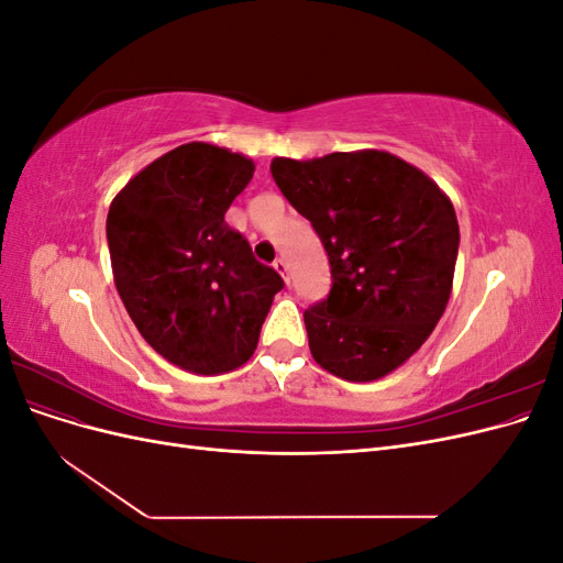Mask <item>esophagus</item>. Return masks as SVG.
I'll list each match as a JSON object with an SVG mask.
<instances>
[{
  "label": "esophagus",
  "mask_w": 563,
  "mask_h": 563,
  "mask_svg": "<svg viewBox=\"0 0 563 563\" xmlns=\"http://www.w3.org/2000/svg\"><path fill=\"white\" fill-rule=\"evenodd\" d=\"M275 269L279 272L282 279L288 284V263H286L284 258H277V261H275Z\"/></svg>",
  "instance_id": "esophagus-1"
}]
</instances>
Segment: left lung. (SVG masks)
<instances>
[{
	"mask_svg": "<svg viewBox=\"0 0 563 563\" xmlns=\"http://www.w3.org/2000/svg\"><path fill=\"white\" fill-rule=\"evenodd\" d=\"M269 172L329 255L331 294L302 314L314 362L350 383L385 378L449 305L460 244L451 199L385 150L275 157Z\"/></svg>",
	"mask_w": 563,
	"mask_h": 563,
	"instance_id": "obj_1",
	"label": "left lung"
}]
</instances>
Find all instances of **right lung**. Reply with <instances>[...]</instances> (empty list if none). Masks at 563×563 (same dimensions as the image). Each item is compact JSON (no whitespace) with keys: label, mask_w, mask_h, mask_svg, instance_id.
<instances>
[{"label":"right lung","mask_w":563,"mask_h":563,"mask_svg":"<svg viewBox=\"0 0 563 563\" xmlns=\"http://www.w3.org/2000/svg\"><path fill=\"white\" fill-rule=\"evenodd\" d=\"M255 164L185 143L135 174L110 203L114 286L135 329L174 366L218 376L251 360L282 277L225 223Z\"/></svg>","instance_id":"1"}]
</instances>
